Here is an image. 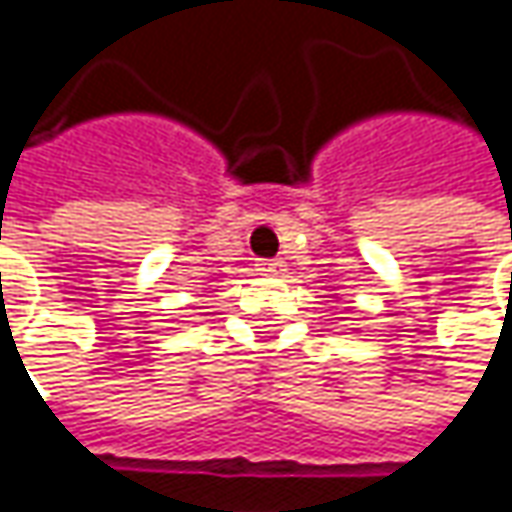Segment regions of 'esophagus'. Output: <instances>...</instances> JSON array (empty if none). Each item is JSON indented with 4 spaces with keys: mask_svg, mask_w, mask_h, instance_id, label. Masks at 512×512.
I'll return each mask as SVG.
<instances>
[{
    "mask_svg": "<svg viewBox=\"0 0 512 512\" xmlns=\"http://www.w3.org/2000/svg\"><path fill=\"white\" fill-rule=\"evenodd\" d=\"M257 269H260V272H266V275H278V272L284 269V263H281V260H260V263H257Z\"/></svg>",
    "mask_w": 512,
    "mask_h": 512,
    "instance_id": "34e87169",
    "label": "esophagus"
}]
</instances>
